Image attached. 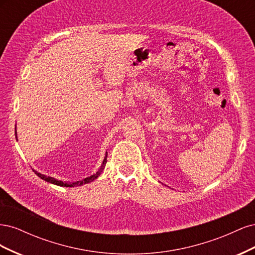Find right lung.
I'll return each instance as SVG.
<instances>
[{
	"label": "right lung",
	"mask_w": 255,
	"mask_h": 255,
	"mask_svg": "<svg viewBox=\"0 0 255 255\" xmlns=\"http://www.w3.org/2000/svg\"><path fill=\"white\" fill-rule=\"evenodd\" d=\"M106 158H107V153H106V156H105V158H104V160H103V164H102L101 168L99 169V171H98L97 173H95L94 175H91V176H89V177H86V179H84L83 181L74 182V183H64L63 181H58V180H56V179H54V177H51V176H47V175H44V174H41V173L37 172V171H35V170H34V172H35L38 176H39L40 179H42V180H44V181H47V182H49V183L58 185V186H65V187L81 186V185H83V184H87V183H90V182H92L94 180H96L97 177H98L100 174H101V172L104 170L105 165H106V161H107Z\"/></svg>",
	"instance_id": "obj_1"
}]
</instances>
